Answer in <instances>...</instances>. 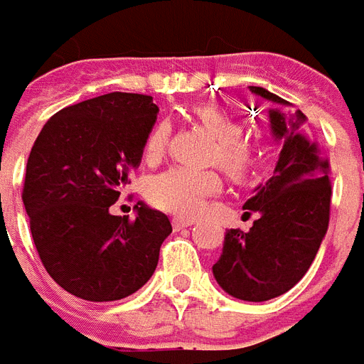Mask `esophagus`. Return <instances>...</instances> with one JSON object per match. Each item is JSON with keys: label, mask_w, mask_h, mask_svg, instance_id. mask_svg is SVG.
Listing matches in <instances>:
<instances>
[{"label": "esophagus", "mask_w": 364, "mask_h": 364, "mask_svg": "<svg viewBox=\"0 0 364 364\" xmlns=\"http://www.w3.org/2000/svg\"><path fill=\"white\" fill-rule=\"evenodd\" d=\"M195 220H187V218H173V230H183V228H189L193 225Z\"/></svg>", "instance_id": "1"}]
</instances>
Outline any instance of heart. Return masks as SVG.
Listing matches in <instances>:
<instances>
[{"mask_svg":"<svg viewBox=\"0 0 364 364\" xmlns=\"http://www.w3.org/2000/svg\"><path fill=\"white\" fill-rule=\"evenodd\" d=\"M195 117L212 136L214 148L210 150V161L218 164L233 181H247L257 173L262 164V148L243 136V125L223 107L195 106ZM169 121L161 119L148 133L144 142V156L148 161L160 160L168 146ZM222 181L214 169L171 168L156 175L148 183V198L158 208L183 218H195L204 210L210 196H216Z\"/></svg>","mask_w":364,"mask_h":364,"instance_id":"obj_1","label":"heart"}]
</instances>
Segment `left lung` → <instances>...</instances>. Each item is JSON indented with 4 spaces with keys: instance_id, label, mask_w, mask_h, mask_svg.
I'll return each mask as SVG.
<instances>
[{
    "instance_id": "left-lung-1",
    "label": "left lung",
    "mask_w": 364,
    "mask_h": 364,
    "mask_svg": "<svg viewBox=\"0 0 364 364\" xmlns=\"http://www.w3.org/2000/svg\"><path fill=\"white\" fill-rule=\"evenodd\" d=\"M250 92L287 106L262 86H250ZM270 127L282 142L279 160L243 206L257 220L249 231L228 230L212 266L223 291L252 303L284 295L305 276L330 222V161L306 131V115L270 109Z\"/></svg>"
}]
</instances>
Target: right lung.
<instances>
[{"label": "right lung", "mask_w": 364, "mask_h": 364, "mask_svg": "<svg viewBox=\"0 0 364 364\" xmlns=\"http://www.w3.org/2000/svg\"><path fill=\"white\" fill-rule=\"evenodd\" d=\"M158 112L146 94H104L52 115L32 146L23 187L32 239L53 282L75 297H129L158 266L168 216L142 203L134 220L109 214Z\"/></svg>", "instance_id": "1"}]
</instances>
